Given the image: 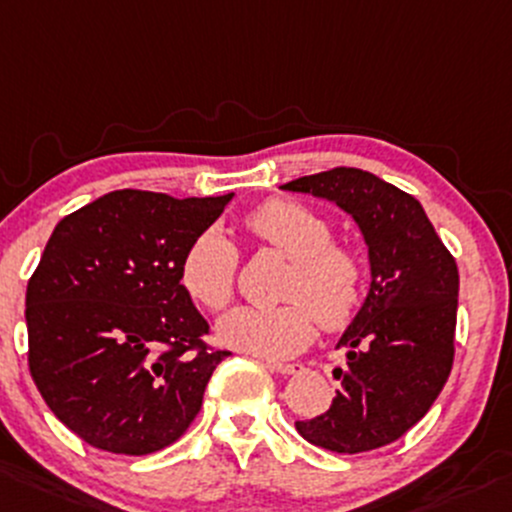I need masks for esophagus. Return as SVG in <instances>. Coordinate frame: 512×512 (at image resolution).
I'll list each match as a JSON object with an SVG mask.
<instances>
[{"label":"esophagus","instance_id":"34e87169","mask_svg":"<svg viewBox=\"0 0 512 512\" xmlns=\"http://www.w3.org/2000/svg\"><path fill=\"white\" fill-rule=\"evenodd\" d=\"M265 365L270 370H274V373H282V375H294L301 370L299 363H279V360H267Z\"/></svg>","mask_w":512,"mask_h":512}]
</instances>
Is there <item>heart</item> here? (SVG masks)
Here are the masks:
<instances>
[{
    "instance_id": "b5f03b06",
    "label": "heart",
    "mask_w": 512,
    "mask_h": 512,
    "mask_svg": "<svg viewBox=\"0 0 512 512\" xmlns=\"http://www.w3.org/2000/svg\"><path fill=\"white\" fill-rule=\"evenodd\" d=\"M257 240L292 260L279 306H240L223 316L218 338L235 351L265 360L297 353L314 333V316L328 331L346 326L363 299L365 270L358 252L333 242L331 223L287 198L262 203L245 220ZM238 250L218 228L203 230L181 260V284L196 304L220 311L233 301Z\"/></svg>"
}]
</instances>
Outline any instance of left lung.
<instances>
[{"mask_svg": "<svg viewBox=\"0 0 512 512\" xmlns=\"http://www.w3.org/2000/svg\"><path fill=\"white\" fill-rule=\"evenodd\" d=\"M284 191L336 203L368 245L370 289L338 348L346 368L331 407L297 422L311 444L336 454L380 449L412 429L454 363L459 270L422 203L375 174L351 166L301 176Z\"/></svg>", "mask_w": 512, "mask_h": 512, "instance_id": "left-lung-1", "label": "left lung"}]
</instances>
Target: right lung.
Segmentation results:
<instances>
[{
	"mask_svg": "<svg viewBox=\"0 0 512 512\" xmlns=\"http://www.w3.org/2000/svg\"><path fill=\"white\" fill-rule=\"evenodd\" d=\"M233 193L171 198L122 188L56 225L26 287L29 370L51 412L110 454L174 444L215 365L208 321L181 284L193 238Z\"/></svg>",
	"mask_w": 512,
	"mask_h": 512,
	"instance_id": "obj_1",
	"label": "right lung"
}]
</instances>
